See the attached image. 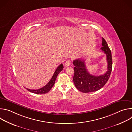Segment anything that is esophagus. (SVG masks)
<instances>
[{
    "mask_svg": "<svg viewBox=\"0 0 132 132\" xmlns=\"http://www.w3.org/2000/svg\"><path fill=\"white\" fill-rule=\"evenodd\" d=\"M70 65V60H67L65 63V67H68Z\"/></svg>",
    "mask_w": 132,
    "mask_h": 132,
    "instance_id": "esophagus-1",
    "label": "esophagus"
}]
</instances>
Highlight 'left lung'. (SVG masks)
<instances>
[{
	"instance_id": "8db88e82",
	"label": "left lung",
	"mask_w": 132,
	"mask_h": 132,
	"mask_svg": "<svg viewBox=\"0 0 132 132\" xmlns=\"http://www.w3.org/2000/svg\"><path fill=\"white\" fill-rule=\"evenodd\" d=\"M102 47L101 50L106 54L108 62V70L100 76H94L87 70L85 60H75L73 61L75 67L73 81L78 90L84 93L96 91L102 88L109 80L112 71V59L110 49L105 40L102 37Z\"/></svg>"
}]
</instances>
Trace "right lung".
Masks as SVG:
<instances>
[{"mask_svg": "<svg viewBox=\"0 0 132 132\" xmlns=\"http://www.w3.org/2000/svg\"><path fill=\"white\" fill-rule=\"evenodd\" d=\"M63 68H64V66H63L62 64H61L60 65H59L57 67V68H56V70L55 71L54 73L53 74L51 79L43 87H42L40 89H36V90L30 89H28V88H27V89L29 91L31 92L34 93H36V94H44V93H47L52 89V88L53 87V86L55 84L56 79V78H57V75L63 70Z\"/></svg>", "mask_w": 132, "mask_h": 132, "instance_id": "right-lung-1", "label": "right lung"}]
</instances>
